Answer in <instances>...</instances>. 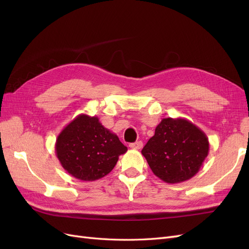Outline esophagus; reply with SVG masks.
<instances>
[{
  "label": "esophagus",
  "mask_w": 249,
  "mask_h": 249,
  "mask_svg": "<svg viewBox=\"0 0 249 249\" xmlns=\"http://www.w3.org/2000/svg\"><path fill=\"white\" fill-rule=\"evenodd\" d=\"M130 146L135 149H140L143 146V143H142V141H136V142L131 143Z\"/></svg>",
  "instance_id": "esophagus-1"
}]
</instances>
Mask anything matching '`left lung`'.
<instances>
[{"label": "left lung", "mask_w": 249, "mask_h": 249, "mask_svg": "<svg viewBox=\"0 0 249 249\" xmlns=\"http://www.w3.org/2000/svg\"><path fill=\"white\" fill-rule=\"evenodd\" d=\"M141 153L158 178L179 183L199 170L209 153V141L205 133L187 120L164 118Z\"/></svg>", "instance_id": "left-lung-1"}]
</instances>
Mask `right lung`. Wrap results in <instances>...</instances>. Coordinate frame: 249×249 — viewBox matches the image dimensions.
I'll list each match as a JSON object with an SVG mask.
<instances>
[{
    "label": "right lung",
    "mask_w": 249,
    "mask_h": 249,
    "mask_svg": "<svg viewBox=\"0 0 249 249\" xmlns=\"http://www.w3.org/2000/svg\"><path fill=\"white\" fill-rule=\"evenodd\" d=\"M127 147L96 117L79 115L58 136L57 157L63 168L82 180L99 179L114 168Z\"/></svg>",
    "instance_id": "right-lung-1"
}]
</instances>
